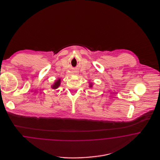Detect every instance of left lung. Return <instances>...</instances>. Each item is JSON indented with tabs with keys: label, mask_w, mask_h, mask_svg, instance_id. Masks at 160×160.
<instances>
[{
	"label": "left lung",
	"mask_w": 160,
	"mask_h": 160,
	"mask_svg": "<svg viewBox=\"0 0 160 160\" xmlns=\"http://www.w3.org/2000/svg\"><path fill=\"white\" fill-rule=\"evenodd\" d=\"M92 85H93L92 83H90V84H89V87L92 88Z\"/></svg>",
	"instance_id": "1"
}]
</instances>
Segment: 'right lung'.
Wrapping results in <instances>:
<instances>
[{
  "mask_svg": "<svg viewBox=\"0 0 160 160\" xmlns=\"http://www.w3.org/2000/svg\"><path fill=\"white\" fill-rule=\"evenodd\" d=\"M60 84H61V79L60 78H59L58 80H56L55 82H54V83L52 86V88L54 89H57V88H59V86H60Z\"/></svg>",
  "mask_w": 160,
  "mask_h": 160,
  "instance_id": "add662e5",
  "label": "right lung"
}]
</instances>
